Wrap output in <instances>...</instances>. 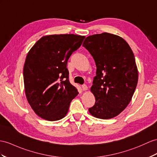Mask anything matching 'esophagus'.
<instances>
[{
  "label": "esophagus",
  "instance_id": "1",
  "mask_svg": "<svg viewBox=\"0 0 157 157\" xmlns=\"http://www.w3.org/2000/svg\"><path fill=\"white\" fill-rule=\"evenodd\" d=\"M82 89L83 90H88V87L86 85H82Z\"/></svg>",
  "mask_w": 157,
  "mask_h": 157
}]
</instances>
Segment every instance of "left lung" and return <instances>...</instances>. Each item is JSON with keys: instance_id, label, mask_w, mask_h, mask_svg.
<instances>
[{"instance_id": "obj_1", "label": "left lung", "mask_w": 157, "mask_h": 157, "mask_svg": "<svg viewBox=\"0 0 157 157\" xmlns=\"http://www.w3.org/2000/svg\"><path fill=\"white\" fill-rule=\"evenodd\" d=\"M97 66L90 91L96 99L91 115L110 119L131 101L138 82V69L132 49L123 38L103 33L87 36L82 44Z\"/></svg>"}]
</instances>
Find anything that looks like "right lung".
<instances>
[{"instance_id":"1","label":"right lung","mask_w":157,"mask_h":157,"mask_svg":"<svg viewBox=\"0 0 157 157\" xmlns=\"http://www.w3.org/2000/svg\"><path fill=\"white\" fill-rule=\"evenodd\" d=\"M85 38L73 34L44 36L29 51L23 68L25 94L34 113L43 119H62L78 94L68 80L67 65Z\"/></svg>"}]
</instances>
